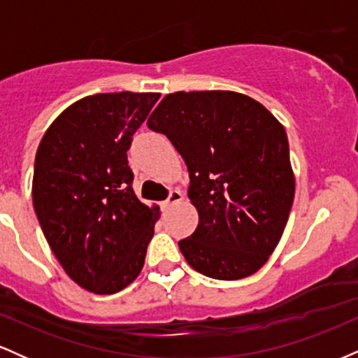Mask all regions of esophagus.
Returning <instances> with one entry per match:
<instances>
[{"label":"esophagus","instance_id":"1","mask_svg":"<svg viewBox=\"0 0 358 358\" xmlns=\"http://www.w3.org/2000/svg\"><path fill=\"white\" fill-rule=\"evenodd\" d=\"M182 200H183V193L182 192H180V190H171L170 195H168L165 205H166V207H171V205L180 203V202H182Z\"/></svg>","mask_w":358,"mask_h":358}]
</instances>
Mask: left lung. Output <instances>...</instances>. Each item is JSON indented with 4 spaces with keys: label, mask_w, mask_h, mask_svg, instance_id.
<instances>
[{
    "label": "left lung",
    "mask_w": 358,
    "mask_h": 358,
    "mask_svg": "<svg viewBox=\"0 0 358 358\" xmlns=\"http://www.w3.org/2000/svg\"><path fill=\"white\" fill-rule=\"evenodd\" d=\"M148 127L163 133L188 168L199 225L180 250L203 276L234 281L266 264L294 199L289 145L261 102L232 90L163 97Z\"/></svg>",
    "instance_id": "1"
}]
</instances>
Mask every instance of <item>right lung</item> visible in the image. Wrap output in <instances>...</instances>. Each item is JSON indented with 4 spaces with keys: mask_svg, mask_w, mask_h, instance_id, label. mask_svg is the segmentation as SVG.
<instances>
[{
    "mask_svg": "<svg viewBox=\"0 0 358 358\" xmlns=\"http://www.w3.org/2000/svg\"><path fill=\"white\" fill-rule=\"evenodd\" d=\"M158 92H109L73 102L40 141L34 208L72 281L96 294L124 289L141 273L159 219L133 190L127 155Z\"/></svg>",
    "mask_w": 358,
    "mask_h": 358,
    "instance_id": "obj_1",
    "label": "right lung"
}]
</instances>
